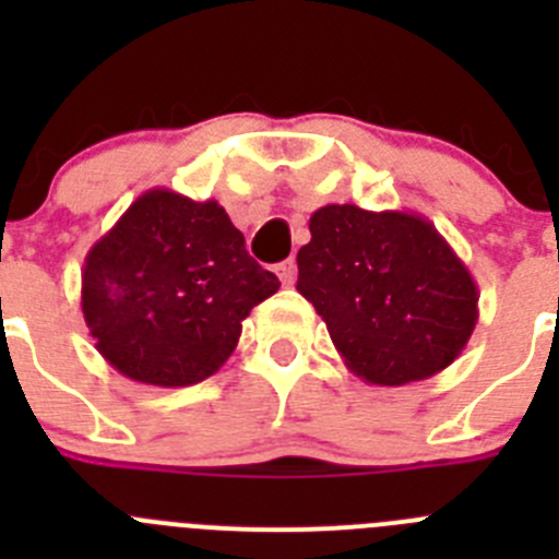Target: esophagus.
Here are the masks:
<instances>
[{
  "mask_svg": "<svg viewBox=\"0 0 559 559\" xmlns=\"http://www.w3.org/2000/svg\"><path fill=\"white\" fill-rule=\"evenodd\" d=\"M276 274H280V283H283L285 288H290V285L296 283V263H294V260H285V263L276 265Z\"/></svg>",
  "mask_w": 559,
  "mask_h": 559,
  "instance_id": "obj_1",
  "label": "esophagus"
}]
</instances>
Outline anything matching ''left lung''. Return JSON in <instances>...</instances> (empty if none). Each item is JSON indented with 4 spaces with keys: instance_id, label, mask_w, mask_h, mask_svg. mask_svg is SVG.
<instances>
[{
    "instance_id": "obj_1",
    "label": "left lung",
    "mask_w": 559,
    "mask_h": 559,
    "mask_svg": "<svg viewBox=\"0 0 559 559\" xmlns=\"http://www.w3.org/2000/svg\"><path fill=\"white\" fill-rule=\"evenodd\" d=\"M296 265V290L324 319L349 372L372 386L442 372L476 330V280L417 212L322 206Z\"/></svg>"
}]
</instances>
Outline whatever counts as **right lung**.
Here are the masks:
<instances>
[{
    "instance_id": "obj_1",
    "label": "right lung",
    "mask_w": 559,
    "mask_h": 559,
    "mask_svg": "<svg viewBox=\"0 0 559 559\" xmlns=\"http://www.w3.org/2000/svg\"><path fill=\"white\" fill-rule=\"evenodd\" d=\"M276 290L218 201L153 187L88 249L81 310L117 372L179 389L224 367L246 316Z\"/></svg>"
}]
</instances>
